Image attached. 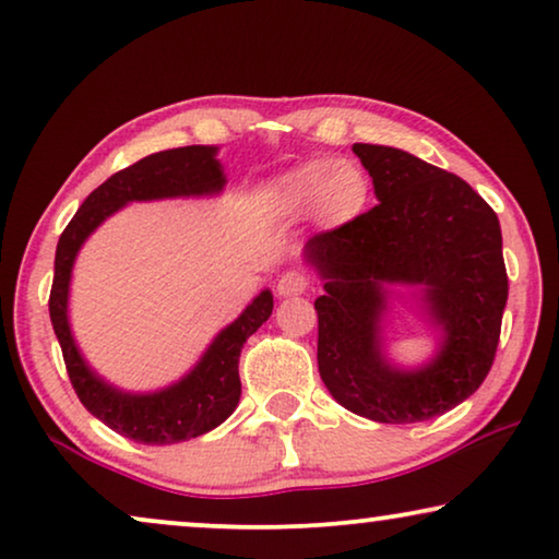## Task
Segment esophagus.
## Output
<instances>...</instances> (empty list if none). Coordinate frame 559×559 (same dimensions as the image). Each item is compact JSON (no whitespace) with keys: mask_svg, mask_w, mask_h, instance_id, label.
Returning <instances> with one entry per match:
<instances>
[{"mask_svg":"<svg viewBox=\"0 0 559 559\" xmlns=\"http://www.w3.org/2000/svg\"><path fill=\"white\" fill-rule=\"evenodd\" d=\"M309 288V278L298 271H286L276 283V294L288 298V296H301L304 290Z\"/></svg>","mask_w":559,"mask_h":559,"instance_id":"34e87169","label":"esophagus"}]
</instances>
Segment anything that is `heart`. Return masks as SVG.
<instances>
[{"mask_svg":"<svg viewBox=\"0 0 559 559\" xmlns=\"http://www.w3.org/2000/svg\"><path fill=\"white\" fill-rule=\"evenodd\" d=\"M261 198L273 215L306 212L313 227L332 233L365 215L372 179L355 159H309L265 182Z\"/></svg>","mask_w":559,"mask_h":559,"instance_id":"obj_1","label":"heart"}]
</instances>
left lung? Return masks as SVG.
I'll return each mask as SVG.
<instances>
[{"label":"left lung","mask_w":559,"mask_h":559,"mask_svg":"<svg viewBox=\"0 0 559 559\" xmlns=\"http://www.w3.org/2000/svg\"><path fill=\"white\" fill-rule=\"evenodd\" d=\"M380 204L304 246L324 281L319 374L347 411L377 423L443 415L481 388L497 355L509 281L499 217L461 177L403 148L355 144ZM390 285L421 290L439 331L437 357L403 370L383 357Z\"/></svg>","instance_id":"8db88e82"}]
</instances>
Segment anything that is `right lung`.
Masks as SVG:
<instances>
[{
	"label": "right lung",
	"mask_w": 559,
	"mask_h": 559,
	"mask_svg": "<svg viewBox=\"0 0 559 559\" xmlns=\"http://www.w3.org/2000/svg\"><path fill=\"white\" fill-rule=\"evenodd\" d=\"M225 187L217 146H182L144 156L93 190L70 219L55 250L50 321L73 390L85 411L126 438L146 445H169L198 438L230 418L240 400L238 359L242 344L273 311V294L261 290L233 324L219 332L182 380L156 392H126L106 382L83 359L68 321L70 276L78 250L96 227L129 202L169 198H212Z\"/></svg>",
	"instance_id": "obj_1"
}]
</instances>
